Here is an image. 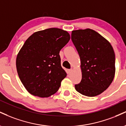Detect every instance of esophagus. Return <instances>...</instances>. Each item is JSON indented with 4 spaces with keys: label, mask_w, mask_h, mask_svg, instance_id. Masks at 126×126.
Wrapping results in <instances>:
<instances>
[{
    "label": "esophagus",
    "mask_w": 126,
    "mask_h": 126,
    "mask_svg": "<svg viewBox=\"0 0 126 126\" xmlns=\"http://www.w3.org/2000/svg\"><path fill=\"white\" fill-rule=\"evenodd\" d=\"M72 71H73V70L72 69L68 70V71H67V74H68V75H70V74L72 73Z\"/></svg>",
    "instance_id": "1"
}]
</instances>
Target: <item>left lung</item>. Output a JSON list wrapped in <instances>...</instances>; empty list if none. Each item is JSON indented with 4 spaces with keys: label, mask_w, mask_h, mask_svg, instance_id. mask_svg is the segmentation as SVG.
Returning a JSON list of instances; mask_svg holds the SVG:
<instances>
[{
    "label": "left lung",
    "mask_w": 126,
    "mask_h": 126,
    "mask_svg": "<svg viewBox=\"0 0 126 126\" xmlns=\"http://www.w3.org/2000/svg\"><path fill=\"white\" fill-rule=\"evenodd\" d=\"M71 39L81 62L82 78L75 84L77 92L94 97L106 90L115 75V54L110 43L90 29L73 30Z\"/></svg>",
    "instance_id": "8db88e82"
}]
</instances>
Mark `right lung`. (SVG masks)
Returning a JSON list of instances; mask_svg holds the SVG:
<instances>
[{"instance_id": "add662e5", "label": "right lung", "mask_w": 126, "mask_h": 126, "mask_svg": "<svg viewBox=\"0 0 126 126\" xmlns=\"http://www.w3.org/2000/svg\"><path fill=\"white\" fill-rule=\"evenodd\" d=\"M70 39L67 32L50 28L36 32L26 40L16 58V69L29 93L48 97L59 90L66 73L59 53Z\"/></svg>"}]
</instances>
